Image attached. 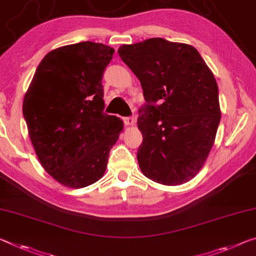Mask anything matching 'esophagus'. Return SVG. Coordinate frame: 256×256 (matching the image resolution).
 I'll list each match as a JSON object with an SVG mask.
<instances>
[{"mask_svg":"<svg viewBox=\"0 0 256 256\" xmlns=\"http://www.w3.org/2000/svg\"><path fill=\"white\" fill-rule=\"evenodd\" d=\"M123 120H124V124L126 125V126H133V125L136 124V120L133 118V117H124Z\"/></svg>","mask_w":256,"mask_h":256,"instance_id":"obj_1","label":"esophagus"}]
</instances>
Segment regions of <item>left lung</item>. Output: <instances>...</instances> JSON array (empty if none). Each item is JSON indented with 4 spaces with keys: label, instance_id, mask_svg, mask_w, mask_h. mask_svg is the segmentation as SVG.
I'll use <instances>...</instances> for the list:
<instances>
[{
    "label": "left lung",
    "instance_id": "obj_1",
    "mask_svg": "<svg viewBox=\"0 0 256 256\" xmlns=\"http://www.w3.org/2000/svg\"><path fill=\"white\" fill-rule=\"evenodd\" d=\"M118 54L147 101L138 117L141 172L165 186L188 182L208 160L220 123L213 72L194 46L160 38L124 44Z\"/></svg>",
    "mask_w": 256,
    "mask_h": 256
}]
</instances>
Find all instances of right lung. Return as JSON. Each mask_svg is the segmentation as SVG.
Masks as SVG:
<instances>
[{
	"mask_svg": "<svg viewBox=\"0 0 256 256\" xmlns=\"http://www.w3.org/2000/svg\"><path fill=\"white\" fill-rule=\"evenodd\" d=\"M115 50L80 42L48 52L24 98L22 114L44 170L62 186L84 188L104 176L123 120L104 112V70Z\"/></svg>",
	"mask_w": 256,
	"mask_h": 256,
	"instance_id": "1",
	"label": "right lung"
}]
</instances>
